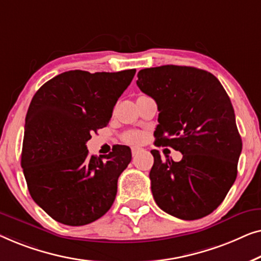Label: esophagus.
I'll return each instance as SVG.
<instances>
[{"instance_id":"esophagus-1","label":"esophagus","mask_w":261,"mask_h":261,"mask_svg":"<svg viewBox=\"0 0 261 261\" xmlns=\"http://www.w3.org/2000/svg\"><path fill=\"white\" fill-rule=\"evenodd\" d=\"M141 148H132V150H131V151H132V156H136V155H137V153L139 152V151H141Z\"/></svg>"}]
</instances>
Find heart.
I'll return each mask as SVG.
<instances>
[{"label":"heart","instance_id":"obj_1","mask_svg":"<svg viewBox=\"0 0 261 261\" xmlns=\"http://www.w3.org/2000/svg\"><path fill=\"white\" fill-rule=\"evenodd\" d=\"M126 141L129 143H138L141 141V135L137 134V132H131V134L127 135Z\"/></svg>","mask_w":261,"mask_h":261}]
</instances>
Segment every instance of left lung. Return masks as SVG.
Instances as JSON below:
<instances>
[{"instance_id":"left-lung-1","label":"left lung","mask_w":261,"mask_h":261,"mask_svg":"<svg viewBox=\"0 0 261 261\" xmlns=\"http://www.w3.org/2000/svg\"><path fill=\"white\" fill-rule=\"evenodd\" d=\"M137 86L155 99V144L183 155L179 162L151 150V192L159 207L182 220L214 212L238 174L242 142L228 94L218 78L190 66L166 65L138 72Z\"/></svg>"}]
</instances>
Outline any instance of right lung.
Masks as SVG:
<instances>
[{
  "mask_svg": "<svg viewBox=\"0 0 261 261\" xmlns=\"http://www.w3.org/2000/svg\"><path fill=\"white\" fill-rule=\"evenodd\" d=\"M136 69L68 71L40 87L24 124L21 166L32 199L56 221L84 226L111 208L131 150L89 156L86 142L106 126Z\"/></svg>",
  "mask_w": 261,
  "mask_h": 261,
  "instance_id": "add662e5",
  "label": "right lung"
}]
</instances>
